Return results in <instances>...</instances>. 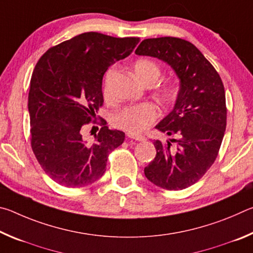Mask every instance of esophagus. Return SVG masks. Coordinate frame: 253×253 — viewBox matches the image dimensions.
<instances>
[{"label": "esophagus", "instance_id": "obj_1", "mask_svg": "<svg viewBox=\"0 0 253 253\" xmlns=\"http://www.w3.org/2000/svg\"><path fill=\"white\" fill-rule=\"evenodd\" d=\"M127 137H128V138L138 140V142H144V140H146V137H145V136L136 135V134H132V132H127Z\"/></svg>", "mask_w": 253, "mask_h": 253}]
</instances>
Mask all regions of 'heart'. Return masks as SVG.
<instances>
[{"label":"heart","mask_w":253,"mask_h":253,"mask_svg":"<svg viewBox=\"0 0 253 253\" xmlns=\"http://www.w3.org/2000/svg\"><path fill=\"white\" fill-rule=\"evenodd\" d=\"M134 71L137 78L144 84H155L161 77V68L156 62L149 59L137 60L134 65ZM114 72V68H110L106 74L104 87L105 96H108V83ZM160 95L163 101L169 102L175 99L177 90L174 85H166L162 89ZM158 116H160V109L156 105L152 102H144V104L124 107L123 109L113 115L111 122L115 127L127 130L128 132H132V134H139L153 125Z\"/></svg>","instance_id":"b5f03b06"}]
</instances>
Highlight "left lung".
Here are the masks:
<instances>
[{"label":"left lung","instance_id":"obj_1","mask_svg":"<svg viewBox=\"0 0 253 253\" xmlns=\"http://www.w3.org/2000/svg\"><path fill=\"white\" fill-rule=\"evenodd\" d=\"M135 53L166 62L179 79L173 110L156 125L176 139L154 142L156 156L144 173L158 187L183 190L198 182L219 154L226 127L223 83L202 52L179 38L145 39Z\"/></svg>","mask_w":253,"mask_h":253}]
</instances>
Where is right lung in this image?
<instances>
[{"label": "right lung", "instance_id": "1", "mask_svg": "<svg viewBox=\"0 0 253 253\" xmlns=\"http://www.w3.org/2000/svg\"><path fill=\"white\" fill-rule=\"evenodd\" d=\"M139 38L85 32L50 48L38 61L30 83L28 108L31 147L42 169L66 187H83L104 175L108 155L125 132L106 126L88 142L84 127L96 124L104 104L102 77L128 57Z\"/></svg>", "mask_w": 253, "mask_h": 253}]
</instances>
